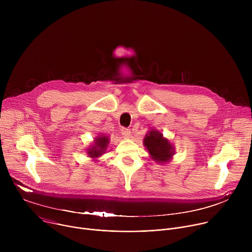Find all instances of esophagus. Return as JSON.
<instances>
[{"label":"esophagus","mask_w":252,"mask_h":252,"mask_svg":"<svg viewBox=\"0 0 252 252\" xmlns=\"http://www.w3.org/2000/svg\"><path fill=\"white\" fill-rule=\"evenodd\" d=\"M121 131H122V134H123L124 137H128L129 134H130V130L128 128H126V127H123L121 129Z\"/></svg>","instance_id":"34e87169"}]
</instances>
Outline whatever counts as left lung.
I'll use <instances>...</instances> for the list:
<instances>
[{
	"label": "left lung",
	"mask_w": 252,
	"mask_h": 252,
	"mask_svg": "<svg viewBox=\"0 0 252 252\" xmlns=\"http://www.w3.org/2000/svg\"><path fill=\"white\" fill-rule=\"evenodd\" d=\"M143 145L151 155V158L158 163L169 161L174 155L173 146L157 129H152L146 134L143 138Z\"/></svg>",
	"instance_id": "left-lung-1"
}]
</instances>
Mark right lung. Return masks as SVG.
<instances>
[{
    "instance_id": "add662e5",
    "label": "right lung",
    "mask_w": 252,
    "mask_h": 252,
    "mask_svg": "<svg viewBox=\"0 0 252 252\" xmlns=\"http://www.w3.org/2000/svg\"><path fill=\"white\" fill-rule=\"evenodd\" d=\"M110 139L105 135H99L94 138V145L89 148L88 150V155L92 158H96L102 156L107 148V145H109Z\"/></svg>"
}]
</instances>
